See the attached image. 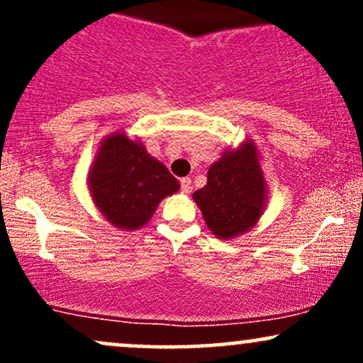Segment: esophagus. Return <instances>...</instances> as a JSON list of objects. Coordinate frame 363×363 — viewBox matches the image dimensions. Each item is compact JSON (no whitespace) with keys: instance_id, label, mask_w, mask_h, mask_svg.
Segmentation results:
<instances>
[{"instance_id":"34e87169","label":"esophagus","mask_w":363,"mask_h":363,"mask_svg":"<svg viewBox=\"0 0 363 363\" xmlns=\"http://www.w3.org/2000/svg\"><path fill=\"white\" fill-rule=\"evenodd\" d=\"M191 189H193V186H191V179L189 177L181 179V191H182V193L189 194Z\"/></svg>"}]
</instances>
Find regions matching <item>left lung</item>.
I'll return each instance as SVG.
<instances>
[{"mask_svg": "<svg viewBox=\"0 0 363 363\" xmlns=\"http://www.w3.org/2000/svg\"><path fill=\"white\" fill-rule=\"evenodd\" d=\"M206 227L222 240L234 239L259 222L268 203V184L252 140L227 148L208 169L206 186L194 191Z\"/></svg>", "mask_w": 363, "mask_h": 363, "instance_id": "obj_1", "label": "left lung"}]
</instances>
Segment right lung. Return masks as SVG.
<instances>
[{"instance_id": "obj_1", "label": "right lung", "mask_w": 363, "mask_h": 363, "mask_svg": "<svg viewBox=\"0 0 363 363\" xmlns=\"http://www.w3.org/2000/svg\"><path fill=\"white\" fill-rule=\"evenodd\" d=\"M86 186L104 218L126 232L147 225L162 199L181 187L140 140L129 138L121 129L99 143Z\"/></svg>"}]
</instances>
